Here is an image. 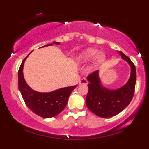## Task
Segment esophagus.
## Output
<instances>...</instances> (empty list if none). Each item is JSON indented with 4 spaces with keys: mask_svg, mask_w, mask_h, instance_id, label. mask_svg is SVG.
I'll return each instance as SVG.
<instances>
[{
    "mask_svg": "<svg viewBox=\"0 0 149 149\" xmlns=\"http://www.w3.org/2000/svg\"><path fill=\"white\" fill-rule=\"evenodd\" d=\"M88 84V80L86 78H82L79 81V84Z\"/></svg>",
    "mask_w": 149,
    "mask_h": 149,
    "instance_id": "34e87169",
    "label": "esophagus"
}]
</instances>
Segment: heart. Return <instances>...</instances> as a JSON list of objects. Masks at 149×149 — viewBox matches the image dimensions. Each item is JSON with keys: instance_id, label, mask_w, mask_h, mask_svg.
Returning a JSON list of instances; mask_svg holds the SVG:
<instances>
[{"instance_id": "heart-1", "label": "heart", "mask_w": 149, "mask_h": 149, "mask_svg": "<svg viewBox=\"0 0 149 149\" xmlns=\"http://www.w3.org/2000/svg\"><path fill=\"white\" fill-rule=\"evenodd\" d=\"M80 58L85 61H90L95 58L96 63L99 64L105 59V54L102 52L98 53V51L95 49H88L80 54Z\"/></svg>"}]
</instances>
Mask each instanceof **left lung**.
Here are the masks:
<instances>
[{
    "mask_svg": "<svg viewBox=\"0 0 149 149\" xmlns=\"http://www.w3.org/2000/svg\"><path fill=\"white\" fill-rule=\"evenodd\" d=\"M119 53L131 68L130 77L123 86L117 90H109L102 86L98 76V71L87 77L89 84L86 104L88 109L98 117L107 118L116 116L128 105L133 98L136 81L135 65L122 52Z\"/></svg>",
    "mask_w": 149,
    "mask_h": 149,
    "instance_id": "1",
    "label": "left lung"
}]
</instances>
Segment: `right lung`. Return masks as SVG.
Here are the masks:
<instances>
[{
  "label": "right lung",
  "instance_id": "right-lung-1",
  "mask_svg": "<svg viewBox=\"0 0 149 149\" xmlns=\"http://www.w3.org/2000/svg\"><path fill=\"white\" fill-rule=\"evenodd\" d=\"M53 43L56 45L60 44L56 42H53ZM50 45H53V44ZM29 54L22 61L18 72L19 90L25 103L32 112L44 118H50L57 116L66 107L69 96L77 85L63 88L50 93H40L33 91L27 84L23 74L24 62Z\"/></svg>",
  "mask_w": 149,
  "mask_h": 149
}]
</instances>
